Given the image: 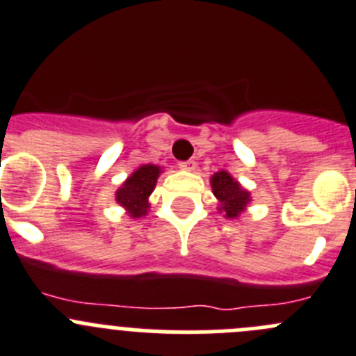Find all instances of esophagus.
<instances>
[{
  "instance_id": "1",
  "label": "esophagus",
  "mask_w": 356,
  "mask_h": 356,
  "mask_svg": "<svg viewBox=\"0 0 356 356\" xmlns=\"http://www.w3.org/2000/svg\"><path fill=\"white\" fill-rule=\"evenodd\" d=\"M178 165H180V168L184 169V171H195V168H197V162L192 161V159H191V161L180 162V164H178Z\"/></svg>"
}]
</instances>
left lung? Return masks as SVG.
Listing matches in <instances>:
<instances>
[{
	"mask_svg": "<svg viewBox=\"0 0 356 356\" xmlns=\"http://www.w3.org/2000/svg\"><path fill=\"white\" fill-rule=\"evenodd\" d=\"M209 184H211L213 195L218 201L216 209H218V213H223L225 218L238 220L252 202V194L236 180L231 172L223 171V169L209 178Z\"/></svg>",
	"mask_w": 356,
	"mask_h": 356,
	"instance_id": "1",
	"label": "left lung"
}]
</instances>
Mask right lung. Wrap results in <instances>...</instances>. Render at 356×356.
I'll return each instance as SVG.
<instances>
[{"mask_svg":"<svg viewBox=\"0 0 356 356\" xmlns=\"http://www.w3.org/2000/svg\"><path fill=\"white\" fill-rule=\"evenodd\" d=\"M162 168L155 164H141L136 171L125 178L124 184L115 192V201L125 209L131 218H141L148 215L150 195L157 185Z\"/></svg>","mask_w":356,"mask_h":356,"instance_id":"obj_1","label":"right lung"}]
</instances>
